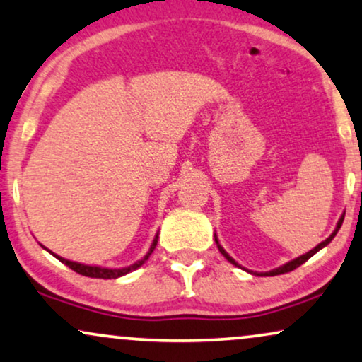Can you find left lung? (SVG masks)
<instances>
[{
	"instance_id": "left-lung-1",
	"label": "left lung",
	"mask_w": 362,
	"mask_h": 362,
	"mask_svg": "<svg viewBox=\"0 0 362 362\" xmlns=\"http://www.w3.org/2000/svg\"><path fill=\"white\" fill-rule=\"evenodd\" d=\"M342 219H344V216H341V219H339V223H337V226H336V229H334V233H332V234H331V236L326 239V241H322L321 244H317V246H316V247H314V250H311V251H309V252H306V255H303V256L296 257V259H293V261H291V262H288V264H284V266H281V267H278V269H273V271H269V273H261V276H278V274H284V273H289V271H294V269H296V267H299V266H301V264H303V262H306V261L309 259V257H311V256H314V255H316V252H317L319 250H322V247H325V246H327V244H329V243L332 241V238H334V236H336V233H337V231H339V228H341V224H342ZM214 241H216V244H218V247H219V251H221V255H223L224 257H226V259H228L229 262H233V264H234V266H238V262H236V261H234V259H233V257H231V256H229V255H228V252H226V251H224L221 246H219L218 239H214ZM255 274H256V273H255Z\"/></svg>"
}]
</instances>
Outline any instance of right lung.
I'll use <instances>...</instances> for the list:
<instances>
[{"mask_svg": "<svg viewBox=\"0 0 362 362\" xmlns=\"http://www.w3.org/2000/svg\"><path fill=\"white\" fill-rule=\"evenodd\" d=\"M156 243H158V236H156V239H154L153 244H151V250L148 251V255L144 256L143 259H139L138 262H134V264L129 266V267H123V269H107V267L86 266V264H79V262H73V261L63 259V257H59V256H56V255H54V256L58 257V259H59L61 262H64V264H66L68 267H71L74 273H78V274L88 276V278H101V279H111V278H112V279H116V278H119V276L128 274L129 271L136 269V267H139L141 264H143L144 261H148V257L151 256L153 250H154V247H156Z\"/></svg>", "mask_w": 362, "mask_h": 362, "instance_id": "1", "label": "right lung"}]
</instances>
